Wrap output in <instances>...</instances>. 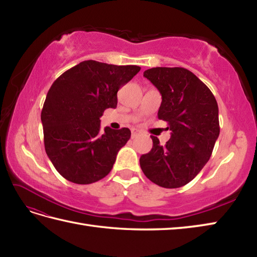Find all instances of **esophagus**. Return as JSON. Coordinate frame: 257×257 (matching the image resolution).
<instances>
[{
	"mask_svg": "<svg viewBox=\"0 0 257 257\" xmlns=\"http://www.w3.org/2000/svg\"><path fill=\"white\" fill-rule=\"evenodd\" d=\"M140 135V132L138 129H133L132 130V138L134 139V138H136V137H138V136Z\"/></svg>",
	"mask_w": 257,
	"mask_h": 257,
	"instance_id": "obj_1",
	"label": "esophagus"
}]
</instances>
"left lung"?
<instances>
[{
    "mask_svg": "<svg viewBox=\"0 0 257 257\" xmlns=\"http://www.w3.org/2000/svg\"><path fill=\"white\" fill-rule=\"evenodd\" d=\"M144 76L160 91L158 118L168 122L171 138L161 146L151 136L154 146L140 157L141 170L162 188L183 187L209 161L220 135L216 99L204 83L182 67H155Z\"/></svg>",
    "mask_w": 257,
    "mask_h": 257,
    "instance_id": "8db88e82",
    "label": "left lung"
}]
</instances>
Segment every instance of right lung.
I'll list each match as a JSON object with an SVG mask.
<instances>
[{
	"label": "right lung",
	"mask_w": 257,
	"mask_h": 257,
	"mask_svg": "<svg viewBox=\"0 0 257 257\" xmlns=\"http://www.w3.org/2000/svg\"><path fill=\"white\" fill-rule=\"evenodd\" d=\"M140 70L84 61L66 70L47 92L41 120L45 151L68 181L90 184L111 171L118 151L127 144L128 128L100 132V117L117 107V92Z\"/></svg>",
	"instance_id": "right-lung-1"
}]
</instances>
